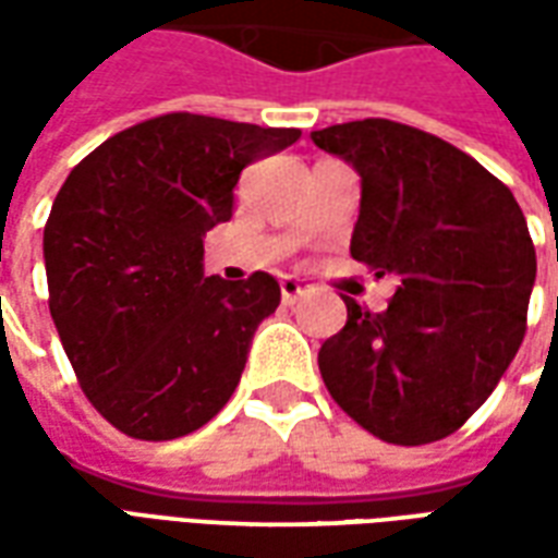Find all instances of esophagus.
<instances>
[{"label":"esophagus","instance_id":"obj_1","mask_svg":"<svg viewBox=\"0 0 558 558\" xmlns=\"http://www.w3.org/2000/svg\"><path fill=\"white\" fill-rule=\"evenodd\" d=\"M307 290H311V287H307L302 278H283V280H280V299H283L287 304H292L295 299H302Z\"/></svg>","mask_w":558,"mask_h":558}]
</instances>
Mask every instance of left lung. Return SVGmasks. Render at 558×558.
<instances>
[{
    "label": "left lung",
    "mask_w": 558,
    "mask_h": 558,
    "mask_svg": "<svg viewBox=\"0 0 558 558\" xmlns=\"http://www.w3.org/2000/svg\"><path fill=\"white\" fill-rule=\"evenodd\" d=\"M362 175L350 254L398 275L386 311L343 295L319 374L350 418L395 445L454 433L490 398L526 335L535 247L514 194L451 143L362 119L311 134Z\"/></svg>",
    "instance_id": "1"
}]
</instances>
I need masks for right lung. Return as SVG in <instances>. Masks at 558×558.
I'll list each match as a JSON object with an SVG mask.
<instances>
[{
  "label": "right lung",
  "mask_w": 558,
  "mask_h": 558,
  "mask_svg": "<svg viewBox=\"0 0 558 558\" xmlns=\"http://www.w3.org/2000/svg\"><path fill=\"white\" fill-rule=\"evenodd\" d=\"M299 128L167 113L80 160L44 227L50 314L80 386L134 439H175L223 410L278 280L206 278L203 239L232 218L247 163Z\"/></svg>",
  "instance_id": "obj_1"
}]
</instances>
